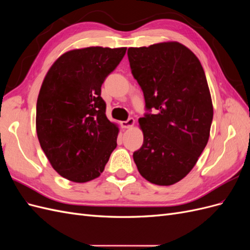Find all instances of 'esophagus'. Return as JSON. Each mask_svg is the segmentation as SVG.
<instances>
[{
    "mask_svg": "<svg viewBox=\"0 0 250 250\" xmlns=\"http://www.w3.org/2000/svg\"><path fill=\"white\" fill-rule=\"evenodd\" d=\"M123 128H131L134 125V119L133 118H129L126 121H123L122 123H121Z\"/></svg>",
    "mask_w": 250,
    "mask_h": 250,
    "instance_id": "1",
    "label": "esophagus"
}]
</instances>
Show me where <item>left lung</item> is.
Segmentation results:
<instances>
[{
    "label": "left lung",
    "instance_id": "left-lung-1",
    "mask_svg": "<svg viewBox=\"0 0 250 250\" xmlns=\"http://www.w3.org/2000/svg\"><path fill=\"white\" fill-rule=\"evenodd\" d=\"M127 55L147 111L139 120L144 142L134 163L150 183L171 186L193 169L208 141L213 104L206 74L175 42L129 48Z\"/></svg>",
    "mask_w": 250,
    "mask_h": 250
}]
</instances>
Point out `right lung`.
I'll list each match as a JSON object with an SVG mask.
<instances>
[{
  "instance_id": "obj_1",
  "label": "right lung",
  "mask_w": 250,
  "mask_h": 250,
  "mask_svg": "<svg viewBox=\"0 0 250 250\" xmlns=\"http://www.w3.org/2000/svg\"><path fill=\"white\" fill-rule=\"evenodd\" d=\"M126 48L90 47L66 52L51 66L36 104V131L52 167L86 183L103 172L117 147L118 127L106 118L101 86Z\"/></svg>"
}]
</instances>
